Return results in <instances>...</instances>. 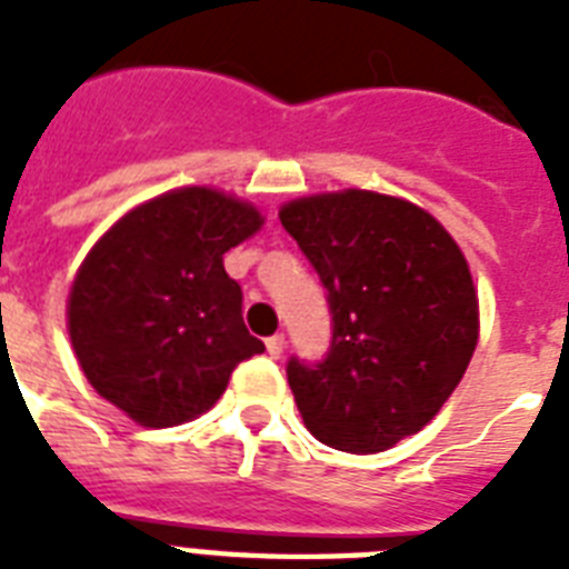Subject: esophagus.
Masks as SVG:
<instances>
[{"label":"esophagus","instance_id":"1","mask_svg":"<svg viewBox=\"0 0 569 569\" xmlns=\"http://www.w3.org/2000/svg\"><path fill=\"white\" fill-rule=\"evenodd\" d=\"M266 348H268V355L274 357H283V351H286V337L283 333H274V337H268L266 339Z\"/></svg>","mask_w":569,"mask_h":569}]
</instances>
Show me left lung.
Instances as JSON below:
<instances>
[{
	"label": "left lung",
	"instance_id": "8db88e82",
	"mask_svg": "<svg viewBox=\"0 0 569 569\" xmlns=\"http://www.w3.org/2000/svg\"><path fill=\"white\" fill-rule=\"evenodd\" d=\"M328 289L333 337L321 363L286 375L319 442L372 455L422 431L467 372L478 295L458 241L401 197L346 189L280 209Z\"/></svg>",
	"mask_w": 569,
	"mask_h": 569
}]
</instances>
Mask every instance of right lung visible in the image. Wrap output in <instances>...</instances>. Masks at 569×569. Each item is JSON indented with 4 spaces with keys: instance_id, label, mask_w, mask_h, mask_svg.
Here are the masks:
<instances>
[{
    "instance_id": "obj_1",
    "label": "right lung",
    "mask_w": 569,
    "mask_h": 569,
    "mask_svg": "<svg viewBox=\"0 0 569 569\" xmlns=\"http://www.w3.org/2000/svg\"><path fill=\"white\" fill-rule=\"evenodd\" d=\"M262 227L257 206L189 186L127 212L84 257L67 330L84 378L144 428L206 413L266 346L241 319L223 253Z\"/></svg>"
}]
</instances>
